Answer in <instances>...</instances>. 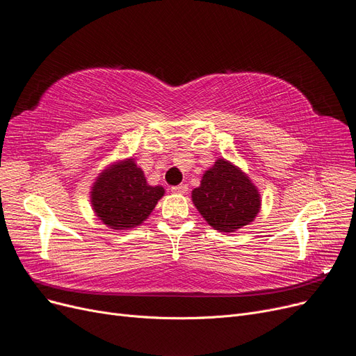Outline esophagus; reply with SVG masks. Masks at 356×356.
Masks as SVG:
<instances>
[{"label":"esophagus","mask_w":356,"mask_h":356,"mask_svg":"<svg viewBox=\"0 0 356 356\" xmlns=\"http://www.w3.org/2000/svg\"><path fill=\"white\" fill-rule=\"evenodd\" d=\"M186 191H188V186H186V185H177V186L171 188V192H173V193H179V195L186 193Z\"/></svg>","instance_id":"34e87169"}]
</instances>
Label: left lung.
Listing matches in <instances>:
<instances>
[{
  "label": "left lung",
  "mask_w": 356,
  "mask_h": 356,
  "mask_svg": "<svg viewBox=\"0 0 356 356\" xmlns=\"http://www.w3.org/2000/svg\"><path fill=\"white\" fill-rule=\"evenodd\" d=\"M192 201L209 226L226 233L249 225L261 208L254 183L225 158L205 171L201 186L192 191Z\"/></svg>",
  "instance_id": "obj_1"
}]
</instances>
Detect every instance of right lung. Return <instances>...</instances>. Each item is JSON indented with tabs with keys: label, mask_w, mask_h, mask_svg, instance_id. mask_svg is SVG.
<instances>
[{
	"label": "right lung",
	"mask_w": 356,
	"mask_h": 356,
	"mask_svg": "<svg viewBox=\"0 0 356 356\" xmlns=\"http://www.w3.org/2000/svg\"><path fill=\"white\" fill-rule=\"evenodd\" d=\"M164 195L161 186H149L143 171L129 158L99 175L90 192V202L99 220L111 229L139 226Z\"/></svg>",
	"instance_id": "right-lung-1"
}]
</instances>
